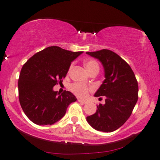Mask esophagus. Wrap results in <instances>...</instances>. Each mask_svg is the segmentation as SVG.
<instances>
[{"mask_svg": "<svg viewBox=\"0 0 160 160\" xmlns=\"http://www.w3.org/2000/svg\"><path fill=\"white\" fill-rule=\"evenodd\" d=\"M78 102H82V103H83V104H86L87 102H88V101H86V100H82V99H78Z\"/></svg>", "mask_w": 160, "mask_h": 160, "instance_id": "1", "label": "esophagus"}]
</instances>
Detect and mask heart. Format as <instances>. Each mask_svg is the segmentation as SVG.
Segmentation results:
<instances>
[{
    "label": "heart",
    "mask_w": 160,
    "mask_h": 160,
    "mask_svg": "<svg viewBox=\"0 0 160 160\" xmlns=\"http://www.w3.org/2000/svg\"><path fill=\"white\" fill-rule=\"evenodd\" d=\"M85 67H86L87 72L89 73L92 70L98 69L99 65L98 63L94 60H87L84 62ZM92 89L91 87H88L86 85L80 83V82H75L71 86V90L76 95L81 98H85L88 94V91Z\"/></svg>",
    "instance_id": "heart-1"
}]
</instances>
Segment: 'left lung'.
<instances>
[{"instance_id":"8db88e82","label":"left lung","mask_w":160,"mask_h":160,"mask_svg":"<svg viewBox=\"0 0 160 160\" xmlns=\"http://www.w3.org/2000/svg\"><path fill=\"white\" fill-rule=\"evenodd\" d=\"M86 54L98 59L103 66L105 80L94 97L106 98L105 104L97 106L96 112L87 117L86 120L95 130L112 132L126 122L137 103L136 77L130 66L114 52L102 49Z\"/></svg>"}]
</instances>
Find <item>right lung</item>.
Wrapping results in <instances>:
<instances>
[{"label": "right lung", "mask_w": 160, "mask_h": 160, "mask_svg": "<svg viewBox=\"0 0 160 160\" xmlns=\"http://www.w3.org/2000/svg\"><path fill=\"white\" fill-rule=\"evenodd\" d=\"M82 52H71L49 46L34 54L22 67L18 80L21 108L37 125H52L59 121L77 98L72 92L61 94L53 87L66 76L72 61Z\"/></svg>", "instance_id": "1"}]
</instances>
